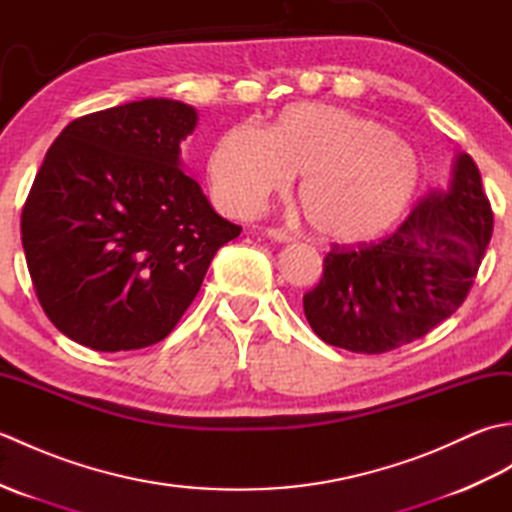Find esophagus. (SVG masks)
<instances>
[{"instance_id": "esophagus-1", "label": "esophagus", "mask_w": 512, "mask_h": 512, "mask_svg": "<svg viewBox=\"0 0 512 512\" xmlns=\"http://www.w3.org/2000/svg\"><path fill=\"white\" fill-rule=\"evenodd\" d=\"M266 235L273 237L275 242H281V244L292 242V235L288 231H284V228H266Z\"/></svg>"}]
</instances>
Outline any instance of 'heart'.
<instances>
[{"instance_id": "heart-1", "label": "heart", "mask_w": 512, "mask_h": 512, "mask_svg": "<svg viewBox=\"0 0 512 512\" xmlns=\"http://www.w3.org/2000/svg\"><path fill=\"white\" fill-rule=\"evenodd\" d=\"M299 202L325 242L363 246L394 231L420 182L413 151L374 118L295 103L268 129L239 123L209 158L213 195L246 215L299 176Z\"/></svg>"}]
</instances>
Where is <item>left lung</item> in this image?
<instances>
[{"label": "left lung", "mask_w": 512, "mask_h": 512, "mask_svg": "<svg viewBox=\"0 0 512 512\" xmlns=\"http://www.w3.org/2000/svg\"><path fill=\"white\" fill-rule=\"evenodd\" d=\"M491 235L480 169L460 154L449 187L422 198L396 233L356 248L332 244L321 281L303 295L310 328L356 354L422 339L464 303Z\"/></svg>", "instance_id": "1"}]
</instances>
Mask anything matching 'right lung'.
<instances>
[{
    "label": "right lung",
    "instance_id": "1",
    "mask_svg": "<svg viewBox=\"0 0 512 512\" xmlns=\"http://www.w3.org/2000/svg\"><path fill=\"white\" fill-rule=\"evenodd\" d=\"M195 125L191 105L143 99L76 118L50 145L21 244L41 308L68 339L96 352L162 341L242 233L180 169Z\"/></svg>",
    "mask_w": 512,
    "mask_h": 512
}]
</instances>
